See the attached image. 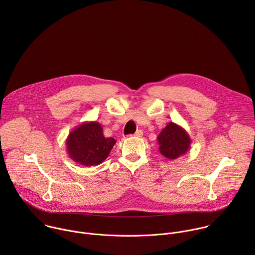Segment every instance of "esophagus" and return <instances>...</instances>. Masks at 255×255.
<instances>
[{"label":"esophagus","mask_w":255,"mask_h":255,"mask_svg":"<svg viewBox=\"0 0 255 255\" xmlns=\"http://www.w3.org/2000/svg\"><path fill=\"white\" fill-rule=\"evenodd\" d=\"M142 135H143L142 130H137V131L135 132V134H134V136H135V137H141Z\"/></svg>","instance_id":"1"}]
</instances>
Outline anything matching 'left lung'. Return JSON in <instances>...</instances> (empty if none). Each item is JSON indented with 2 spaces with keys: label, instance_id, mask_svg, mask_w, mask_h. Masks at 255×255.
I'll return each mask as SVG.
<instances>
[{
  "label": "left lung",
  "instance_id": "obj_1",
  "mask_svg": "<svg viewBox=\"0 0 255 255\" xmlns=\"http://www.w3.org/2000/svg\"><path fill=\"white\" fill-rule=\"evenodd\" d=\"M157 142L160 154L172 160L188 152L192 140L183 127L169 122L158 134Z\"/></svg>",
  "mask_w": 255,
  "mask_h": 255
}]
</instances>
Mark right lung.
I'll use <instances>...</instances> for the list:
<instances>
[{
  "mask_svg": "<svg viewBox=\"0 0 255 255\" xmlns=\"http://www.w3.org/2000/svg\"><path fill=\"white\" fill-rule=\"evenodd\" d=\"M115 144L114 138L104 137L103 128L96 121L82 123L68 134L65 141L69 158L85 166L102 163Z\"/></svg>",
  "mask_w": 255,
  "mask_h": 255,
  "instance_id": "obj_1",
  "label": "right lung"
}]
</instances>
